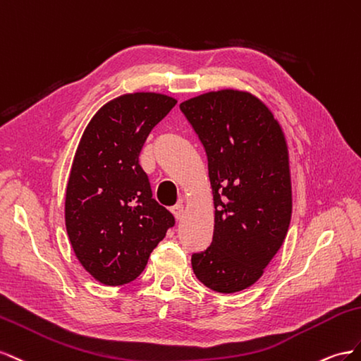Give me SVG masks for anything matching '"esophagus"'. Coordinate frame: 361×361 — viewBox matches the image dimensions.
Wrapping results in <instances>:
<instances>
[{
  "instance_id": "esophagus-1",
  "label": "esophagus",
  "mask_w": 361,
  "mask_h": 361,
  "mask_svg": "<svg viewBox=\"0 0 361 361\" xmlns=\"http://www.w3.org/2000/svg\"><path fill=\"white\" fill-rule=\"evenodd\" d=\"M171 212L175 216V219H181L183 214H184V205L183 204L173 205V207H171Z\"/></svg>"
}]
</instances>
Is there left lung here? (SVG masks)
<instances>
[{
  "mask_svg": "<svg viewBox=\"0 0 361 361\" xmlns=\"http://www.w3.org/2000/svg\"><path fill=\"white\" fill-rule=\"evenodd\" d=\"M209 160L213 240L192 255L198 280L219 293L248 289L281 248L292 218L289 149L262 99L222 89L180 104Z\"/></svg>",
  "mask_w": 361,
  "mask_h": 361,
  "instance_id": "left-lung-1",
  "label": "left lung"
}]
</instances>
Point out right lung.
Segmentation results:
<instances>
[{"label":"right lung","mask_w":361,"mask_h":361,"mask_svg":"<svg viewBox=\"0 0 361 361\" xmlns=\"http://www.w3.org/2000/svg\"><path fill=\"white\" fill-rule=\"evenodd\" d=\"M177 99L156 92L102 106L81 136L69 173L65 222L81 266L104 286L131 283L175 224L152 198L139 154Z\"/></svg>","instance_id":"right-lung-1"}]
</instances>
